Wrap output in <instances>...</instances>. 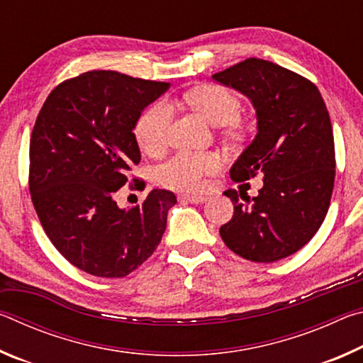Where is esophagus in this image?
Returning a JSON list of instances; mask_svg holds the SVG:
<instances>
[{
	"mask_svg": "<svg viewBox=\"0 0 363 363\" xmlns=\"http://www.w3.org/2000/svg\"><path fill=\"white\" fill-rule=\"evenodd\" d=\"M179 199L181 200H186V201H190V203H195V205L205 203V201L208 200L206 196H203V195H181Z\"/></svg>",
	"mask_w": 363,
	"mask_h": 363,
	"instance_id": "esophagus-1",
	"label": "esophagus"
}]
</instances>
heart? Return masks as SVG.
<instances>
[{
  "instance_id": "1",
  "label": "heart",
  "mask_w": 363,
  "mask_h": 363,
  "mask_svg": "<svg viewBox=\"0 0 363 363\" xmlns=\"http://www.w3.org/2000/svg\"><path fill=\"white\" fill-rule=\"evenodd\" d=\"M186 101L196 113L214 126H233V120L240 113L238 97L223 86L206 84L189 91ZM173 120V107L167 101H158L145 110L138 120L136 139L140 149L157 155L168 143V133ZM220 160L211 152H181L169 158L157 169V179L164 187L181 190H201L205 176L216 173Z\"/></svg>"
}]
</instances>
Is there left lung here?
Listing matches in <instances>:
<instances>
[{"mask_svg": "<svg viewBox=\"0 0 363 363\" xmlns=\"http://www.w3.org/2000/svg\"><path fill=\"white\" fill-rule=\"evenodd\" d=\"M211 78L248 97L256 110L257 133L232 164L230 177H264L253 199L225 190L233 216L219 233L245 259H284L315 235L330 206L335 140L327 106L314 83L269 60L251 57Z\"/></svg>", "mask_w": 363, "mask_h": 363, "instance_id": "8db88e82", "label": "left lung"}]
</instances>
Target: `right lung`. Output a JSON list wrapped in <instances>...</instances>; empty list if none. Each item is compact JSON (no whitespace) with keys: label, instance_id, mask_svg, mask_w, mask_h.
I'll return each instance as SVG.
<instances>
[{"label":"right lung","instance_id":"1","mask_svg":"<svg viewBox=\"0 0 363 363\" xmlns=\"http://www.w3.org/2000/svg\"><path fill=\"white\" fill-rule=\"evenodd\" d=\"M168 88L113 70L86 72L54 88L36 118L28 177L36 214L59 253L96 277H125L150 257L177 201L153 189L143 205H116L140 162L134 128Z\"/></svg>","mask_w":363,"mask_h":363}]
</instances>
